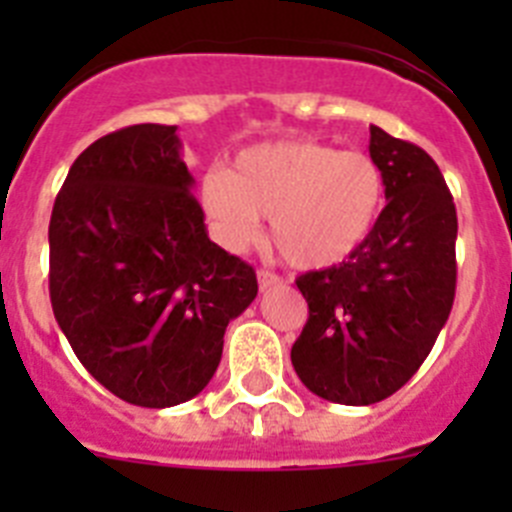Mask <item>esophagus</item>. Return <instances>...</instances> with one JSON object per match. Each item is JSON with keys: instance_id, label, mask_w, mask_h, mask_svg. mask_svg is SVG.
Here are the masks:
<instances>
[{"instance_id": "34e87169", "label": "esophagus", "mask_w": 512, "mask_h": 512, "mask_svg": "<svg viewBox=\"0 0 512 512\" xmlns=\"http://www.w3.org/2000/svg\"><path fill=\"white\" fill-rule=\"evenodd\" d=\"M277 284H282V277H279V274H274V271H269V269H259L261 292H266V289H271V287H277Z\"/></svg>"}]
</instances>
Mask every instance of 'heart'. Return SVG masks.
<instances>
[{
  "label": "heart",
  "mask_w": 512,
  "mask_h": 512,
  "mask_svg": "<svg viewBox=\"0 0 512 512\" xmlns=\"http://www.w3.org/2000/svg\"><path fill=\"white\" fill-rule=\"evenodd\" d=\"M387 184L369 153L320 140H274L243 148L230 171L202 179L200 205L217 241L241 251L271 217V243L297 269L348 261L374 233Z\"/></svg>",
  "instance_id": "obj_1"
}]
</instances>
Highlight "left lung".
<instances>
[{
  "instance_id": "obj_1",
  "label": "left lung",
  "mask_w": 512,
  "mask_h": 512,
  "mask_svg": "<svg viewBox=\"0 0 512 512\" xmlns=\"http://www.w3.org/2000/svg\"><path fill=\"white\" fill-rule=\"evenodd\" d=\"M387 205L348 261L297 277L307 323L292 366L338 405H374L408 382L449 320L456 295V207L441 169L408 140L372 125Z\"/></svg>"
}]
</instances>
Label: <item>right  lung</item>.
<instances>
[{
  "instance_id": "add662e5",
  "label": "right lung",
  "mask_w": 512,
  "mask_h": 512,
  "mask_svg": "<svg viewBox=\"0 0 512 512\" xmlns=\"http://www.w3.org/2000/svg\"><path fill=\"white\" fill-rule=\"evenodd\" d=\"M176 125L94 140L53 205L51 305L76 359L140 408L207 387L225 328L259 292L256 271L207 238Z\"/></svg>"
}]
</instances>
